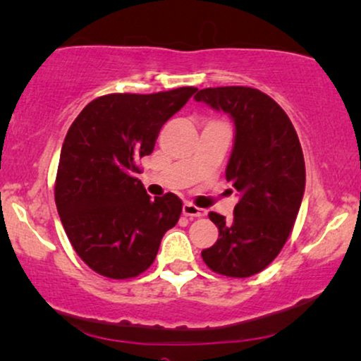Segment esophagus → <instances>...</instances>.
Returning <instances> with one entry per match:
<instances>
[{"instance_id": "esophagus-1", "label": "esophagus", "mask_w": 361, "mask_h": 361, "mask_svg": "<svg viewBox=\"0 0 361 361\" xmlns=\"http://www.w3.org/2000/svg\"><path fill=\"white\" fill-rule=\"evenodd\" d=\"M183 215L185 216H203L205 215V210H202V208H198L197 205H193V203L186 202L183 205Z\"/></svg>"}]
</instances>
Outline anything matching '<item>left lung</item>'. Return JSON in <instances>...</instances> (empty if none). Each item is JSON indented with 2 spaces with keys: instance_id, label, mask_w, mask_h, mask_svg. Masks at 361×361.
<instances>
[{
  "instance_id": "8db88e82",
  "label": "left lung",
  "mask_w": 361,
  "mask_h": 361,
  "mask_svg": "<svg viewBox=\"0 0 361 361\" xmlns=\"http://www.w3.org/2000/svg\"><path fill=\"white\" fill-rule=\"evenodd\" d=\"M195 101L227 112L235 124L225 178L238 203L230 222L208 214L219 238L202 250L203 262L216 274L250 277L277 257L293 232L306 185L301 142L279 104L257 89L208 87Z\"/></svg>"
}]
</instances>
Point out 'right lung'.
Returning a JSON list of instances; mask_svg holds the SVG:
<instances>
[{
    "instance_id": "add662e5",
    "label": "right lung",
    "mask_w": 361,
    "mask_h": 361,
    "mask_svg": "<svg viewBox=\"0 0 361 361\" xmlns=\"http://www.w3.org/2000/svg\"><path fill=\"white\" fill-rule=\"evenodd\" d=\"M197 87L156 94H107L82 109L65 136L55 203L68 240L92 271L131 279L154 262L181 215L175 193L151 200L136 178L163 124Z\"/></svg>"
}]
</instances>
